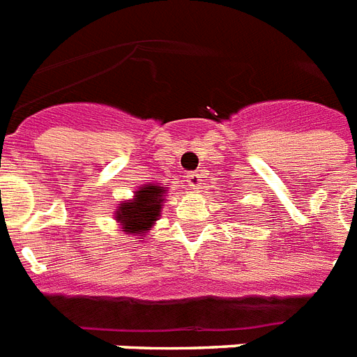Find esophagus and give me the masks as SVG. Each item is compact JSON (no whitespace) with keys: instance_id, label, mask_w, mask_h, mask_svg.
<instances>
[{"instance_id":"34e87169","label":"esophagus","mask_w":357,"mask_h":357,"mask_svg":"<svg viewBox=\"0 0 357 357\" xmlns=\"http://www.w3.org/2000/svg\"><path fill=\"white\" fill-rule=\"evenodd\" d=\"M188 178V186H192L193 190H199L202 184V175L199 171H192V173H188L186 175Z\"/></svg>"}]
</instances>
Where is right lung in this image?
Segmentation results:
<instances>
[{"mask_svg": "<svg viewBox=\"0 0 357 357\" xmlns=\"http://www.w3.org/2000/svg\"><path fill=\"white\" fill-rule=\"evenodd\" d=\"M165 188L156 184H145L134 193L132 201L121 202L116 210V221L123 232L130 236H145L147 230L160 218Z\"/></svg>", "mask_w": 357, "mask_h": 357, "instance_id": "1", "label": "right lung"}]
</instances>
